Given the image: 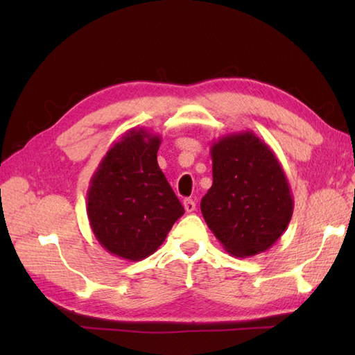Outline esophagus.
Returning a JSON list of instances; mask_svg holds the SVG:
<instances>
[{
  "mask_svg": "<svg viewBox=\"0 0 355 355\" xmlns=\"http://www.w3.org/2000/svg\"><path fill=\"white\" fill-rule=\"evenodd\" d=\"M183 206H184V210H186L187 214L195 212V209H197V205H195V201L191 200V198H186V200L183 201Z\"/></svg>",
  "mask_w": 355,
  "mask_h": 355,
  "instance_id": "34e87169",
  "label": "esophagus"
}]
</instances>
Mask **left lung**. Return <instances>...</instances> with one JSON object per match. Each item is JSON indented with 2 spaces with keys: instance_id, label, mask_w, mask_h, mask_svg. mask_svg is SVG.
Listing matches in <instances>:
<instances>
[{
  "instance_id": "1",
  "label": "left lung",
  "mask_w": 355,
  "mask_h": 355,
  "mask_svg": "<svg viewBox=\"0 0 355 355\" xmlns=\"http://www.w3.org/2000/svg\"><path fill=\"white\" fill-rule=\"evenodd\" d=\"M212 187L201 212L223 244L236 258L268 250L282 236L294 201L281 163L252 131L223 135L212 143Z\"/></svg>"
}]
</instances>
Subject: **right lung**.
I'll list each match as a JSON object with an SVG mask.
<instances>
[{"label":"right lung","mask_w":355,"mask_h":355,"mask_svg":"<svg viewBox=\"0 0 355 355\" xmlns=\"http://www.w3.org/2000/svg\"><path fill=\"white\" fill-rule=\"evenodd\" d=\"M162 137L131 128L112 145L93 173L87 192V215L99 244L126 261L153 254L180 216L157 153Z\"/></svg>","instance_id":"obj_1"}]
</instances>
